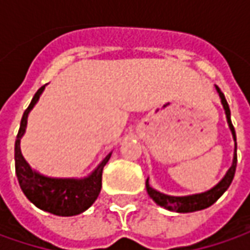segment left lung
<instances>
[{
	"label": "left lung",
	"mask_w": 250,
	"mask_h": 250,
	"mask_svg": "<svg viewBox=\"0 0 250 250\" xmlns=\"http://www.w3.org/2000/svg\"><path fill=\"white\" fill-rule=\"evenodd\" d=\"M217 91L220 93V97H221V103L224 105V110H226L227 114V121H228V125L231 128V132H232V136L234 139L236 140L235 129L232 126V122H231V112H229V107H228V103H227L224 94L220 91L218 87H216ZM236 147H235V154H234V161H232V166L228 169L227 175L221 181L220 184H217L216 187L210 190H207L205 193H199V195H192V196H182V197H175V196H168V195H164V193H160L156 189L149 185V181L146 182V189H147V193L149 196L159 205V206L164 207V208H168L171 211H177V213H192V211H197V210H203V208H207L210 207L213 203H216L218 200V197L221 196L227 189L229 188L232 179H234V175H235V169H236Z\"/></svg>",
	"instance_id": "1"
}]
</instances>
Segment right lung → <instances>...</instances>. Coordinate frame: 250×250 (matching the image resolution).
I'll list each match as a JSON object with an SVG mask.
<instances>
[{"mask_svg":"<svg viewBox=\"0 0 250 250\" xmlns=\"http://www.w3.org/2000/svg\"><path fill=\"white\" fill-rule=\"evenodd\" d=\"M45 86L36 91L29 107L24 110L21 121V128L15 142V169L19 185L26 197L42 210L55 216H76L83 213L94 203L101 190L103 168L110 160L111 154L101 161L90 177L84 179H55L47 178L32 171L21 151V138L23 136L27 122V114L37 103Z\"/></svg>","mask_w":250,"mask_h":250,"instance_id":"right-lung-1","label":"right lung"}]
</instances>
